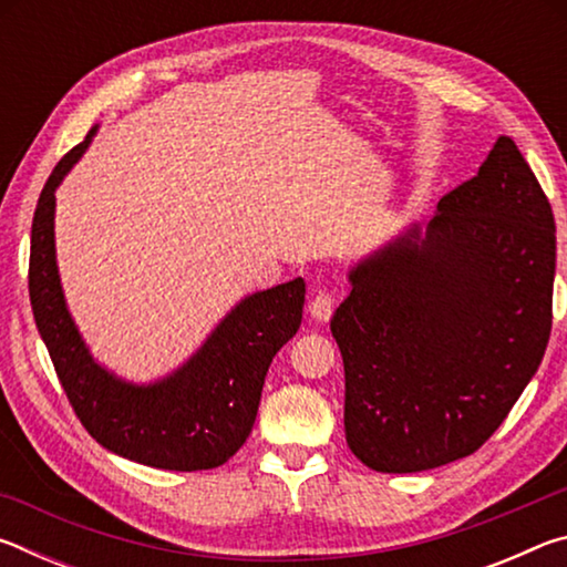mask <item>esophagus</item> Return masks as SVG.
Returning a JSON list of instances; mask_svg holds the SVG:
<instances>
[{
	"label": "esophagus",
	"mask_w": 567,
	"mask_h": 567,
	"mask_svg": "<svg viewBox=\"0 0 567 567\" xmlns=\"http://www.w3.org/2000/svg\"><path fill=\"white\" fill-rule=\"evenodd\" d=\"M307 312H310V318L315 322H330L332 312H334V297L328 292H320L318 297H312L310 307H307Z\"/></svg>",
	"instance_id": "34e87169"
}]
</instances>
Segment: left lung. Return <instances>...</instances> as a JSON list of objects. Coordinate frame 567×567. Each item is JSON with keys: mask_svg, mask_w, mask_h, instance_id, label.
<instances>
[{"mask_svg": "<svg viewBox=\"0 0 567 567\" xmlns=\"http://www.w3.org/2000/svg\"><path fill=\"white\" fill-rule=\"evenodd\" d=\"M555 219L511 137L477 175L348 270L330 320L344 437L378 473H420L485 443L540 368Z\"/></svg>", "mask_w": 567, "mask_h": 567, "instance_id": "left-lung-1", "label": "left lung"}]
</instances>
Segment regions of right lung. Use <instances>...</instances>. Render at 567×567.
Masks as SVG:
<instances>
[{"label": "right lung", "mask_w": 567, "mask_h": 567, "mask_svg": "<svg viewBox=\"0 0 567 567\" xmlns=\"http://www.w3.org/2000/svg\"><path fill=\"white\" fill-rule=\"evenodd\" d=\"M100 124L52 169L32 219L30 300L56 378L87 433L110 453L162 470L227 463L252 433L265 375L302 322L305 280L239 300L205 342L167 375L124 380L84 342L64 300L54 245V192L90 150Z\"/></svg>", "instance_id": "right-lung-1"}]
</instances>
